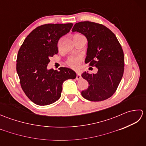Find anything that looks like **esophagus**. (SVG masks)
I'll return each instance as SVG.
<instances>
[{
	"label": "esophagus",
	"mask_w": 146,
	"mask_h": 146,
	"mask_svg": "<svg viewBox=\"0 0 146 146\" xmlns=\"http://www.w3.org/2000/svg\"><path fill=\"white\" fill-rule=\"evenodd\" d=\"M76 79L77 80H79L80 79H82V76H81V73L78 72L76 73Z\"/></svg>",
	"instance_id": "1"
}]
</instances>
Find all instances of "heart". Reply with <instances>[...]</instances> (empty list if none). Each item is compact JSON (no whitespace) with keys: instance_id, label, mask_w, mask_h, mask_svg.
Segmentation results:
<instances>
[{"instance_id":"b5f03b06","label":"heart","mask_w":146,"mask_h":146,"mask_svg":"<svg viewBox=\"0 0 146 146\" xmlns=\"http://www.w3.org/2000/svg\"><path fill=\"white\" fill-rule=\"evenodd\" d=\"M82 61V57L80 56H73L68 59L66 61V64L70 68L73 69H77L80 66V64Z\"/></svg>"}]
</instances>
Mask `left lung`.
<instances>
[{
	"label": "left lung",
	"mask_w": 146,
	"mask_h": 146,
	"mask_svg": "<svg viewBox=\"0 0 146 146\" xmlns=\"http://www.w3.org/2000/svg\"><path fill=\"white\" fill-rule=\"evenodd\" d=\"M73 32L86 36L88 48L85 63L97 68L96 74L82 75L88 82V88L82 92L86 100L100 102L110 98L117 90L124 71V56L115 35L101 24L84 21L76 23Z\"/></svg>",
	"instance_id": "left-lung-1"
}]
</instances>
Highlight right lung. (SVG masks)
<instances>
[{"label": "right lung", "instance_id": "add662e5", "mask_svg": "<svg viewBox=\"0 0 146 146\" xmlns=\"http://www.w3.org/2000/svg\"><path fill=\"white\" fill-rule=\"evenodd\" d=\"M72 26V23H68L37 27L27 36L18 51L16 70L21 88L36 105H47L57 101L63 82L76 78L75 72L70 68L47 69L49 59L58 52L59 39L69 33Z\"/></svg>", "mask_w": 146, "mask_h": 146}]
</instances>
